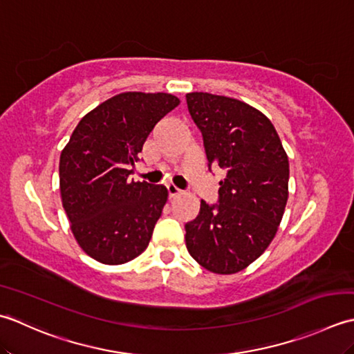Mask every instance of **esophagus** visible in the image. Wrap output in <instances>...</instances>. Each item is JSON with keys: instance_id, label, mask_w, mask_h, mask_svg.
Wrapping results in <instances>:
<instances>
[{"instance_id": "esophagus-1", "label": "esophagus", "mask_w": 354, "mask_h": 354, "mask_svg": "<svg viewBox=\"0 0 354 354\" xmlns=\"http://www.w3.org/2000/svg\"><path fill=\"white\" fill-rule=\"evenodd\" d=\"M167 189H168V194H169V198H176V197L180 196V194H182V191H180L178 187L174 186V185H168Z\"/></svg>"}]
</instances>
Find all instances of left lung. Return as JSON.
Listing matches in <instances>:
<instances>
[{
    "mask_svg": "<svg viewBox=\"0 0 354 354\" xmlns=\"http://www.w3.org/2000/svg\"><path fill=\"white\" fill-rule=\"evenodd\" d=\"M187 110L203 136L207 167L225 171L218 203H200L186 223V248L205 269L230 275L269 248L288 198V158L275 127L238 99L187 93Z\"/></svg>",
    "mask_w": 354,
    "mask_h": 354,
    "instance_id": "left-lung-1",
    "label": "left lung"
}]
</instances>
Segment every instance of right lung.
Masks as SVG:
<instances>
[{
	"mask_svg": "<svg viewBox=\"0 0 354 354\" xmlns=\"http://www.w3.org/2000/svg\"><path fill=\"white\" fill-rule=\"evenodd\" d=\"M178 104L168 93H120L86 113L62 149V206L77 244L96 261L124 264L148 248L168 189L128 176L157 122Z\"/></svg>",
	"mask_w": 354,
	"mask_h": 354,
	"instance_id": "right-lung-1",
	"label": "right lung"
}]
</instances>
